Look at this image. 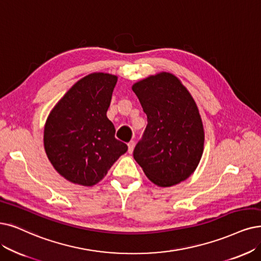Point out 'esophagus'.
<instances>
[{
	"instance_id": "esophagus-1",
	"label": "esophagus",
	"mask_w": 261,
	"mask_h": 261,
	"mask_svg": "<svg viewBox=\"0 0 261 261\" xmlns=\"http://www.w3.org/2000/svg\"><path fill=\"white\" fill-rule=\"evenodd\" d=\"M128 153L129 154H132L133 153V151H134V147H135V142L132 140V141H129L128 142Z\"/></svg>"
}]
</instances>
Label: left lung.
I'll return each instance as SVG.
<instances>
[{
  "mask_svg": "<svg viewBox=\"0 0 261 261\" xmlns=\"http://www.w3.org/2000/svg\"><path fill=\"white\" fill-rule=\"evenodd\" d=\"M148 125L134 159L156 185L178 184L195 171L204 143L203 125L191 93L178 77L160 72L135 83Z\"/></svg>",
  "mask_w": 261,
  "mask_h": 261,
  "instance_id": "obj_1",
  "label": "left lung"
}]
</instances>
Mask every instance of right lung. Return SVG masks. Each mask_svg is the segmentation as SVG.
Here are the masks:
<instances>
[{
    "label": "right lung",
    "instance_id": "obj_1",
    "mask_svg": "<svg viewBox=\"0 0 261 261\" xmlns=\"http://www.w3.org/2000/svg\"><path fill=\"white\" fill-rule=\"evenodd\" d=\"M118 77L93 72L72 86L51 110L45 124L44 147L55 169L69 182L98 183L127 151L116 139L107 118Z\"/></svg>",
    "mask_w": 261,
    "mask_h": 261
}]
</instances>
